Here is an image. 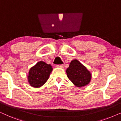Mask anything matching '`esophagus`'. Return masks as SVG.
Returning <instances> with one entry per match:
<instances>
[{
    "mask_svg": "<svg viewBox=\"0 0 121 121\" xmlns=\"http://www.w3.org/2000/svg\"><path fill=\"white\" fill-rule=\"evenodd\" d=\"M56 67H57V68H62L63 67V64H59V65H56Z\"/></svg>",
    "mask_w": 121,
    "mask_h": 121,
    "instance_id": "esophagus-1",
    "label": "esophagus"
}]
</instances>
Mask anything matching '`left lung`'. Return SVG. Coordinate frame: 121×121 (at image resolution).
Here are the masks:
<instances>
[{
  "label": "left lung",
  "instance_id": "8db88e82",
  "mask_svg": "<svg viewBox=\"0 0 121 121\" xmlns=\"http://www.w3.org/2000/svg\"><path fill=\"white\" fill-rule=\"evenodd\" d=\"M66 73L69 80L77 87L85 86L91 79V73L77 59L71 61Z\"/></svg>",
  "mask_w": 121,
  "mask_h": 121
}]
</instances>
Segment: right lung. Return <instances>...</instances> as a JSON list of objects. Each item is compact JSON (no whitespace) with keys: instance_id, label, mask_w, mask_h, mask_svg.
Instances as JSON below:
<instances>
[{"instance_id":"right-lung-1","label":"right lung","mask_w":121,"mask_h":121,"mask_svg":"<svg viewBox=\"0 0 121 121\" xmlns=\"http://www.w3.org/2000/svg\"><path fill=\"white\" fill-rule=\"evenodd\" d=\"M52 70L50 64L43 61L37 62L29 70L27 75L28 82L32 87L39 88L47 82Z\"/></svg>"}]
</instances>
